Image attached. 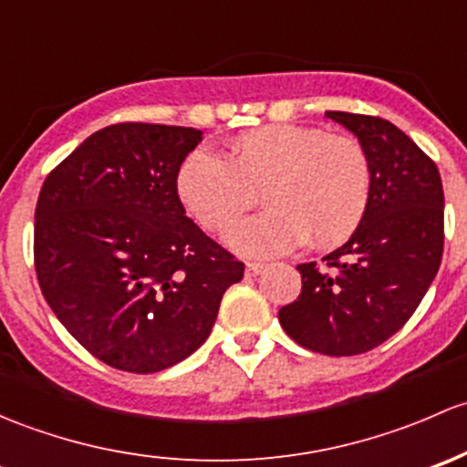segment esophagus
<instances>
[{"label":"esophagus","instance_id":"34e87169","mask_svg":"<svg viewBox=\"0 0 467 467\" xmlns=\"http://www.w3.org/2000/svg\"><path fill=\"white\" fill-rule=\"evenodd\" d=\"M265 269V265L263 263H256V261H249L244 263V272H247V276H258V274Z\"/></svg>","mask_w":467,"mask_h":467}]
</instances>
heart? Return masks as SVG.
Listing matches in <instances>:
<instances>
[{
	"label": "heart",
	"mask_w": 467,
	"mask_h": 467,
	"mask_svg": "<svg viewBox=\"0 0 467 467\" xmlns=\"http://www.w3.org/2000/svg\"><path fill=\"white\" fill-rule=\"evenodd\" d=\"M269 206L235 227L229 244L244 256H274L306 238L344 243L371 200V161L362 143L319 128L272 123L232 139L227 160L195 150L177 172V195L204 229L224 234L256 204Z\"/></svg>",
	"instance_id": "heart-1"
}]
</instances>
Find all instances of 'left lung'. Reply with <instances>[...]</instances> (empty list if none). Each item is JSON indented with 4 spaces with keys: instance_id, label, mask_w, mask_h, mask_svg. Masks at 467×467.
<instances>
[{
    "instance_id": "obj_1",
    "label": "left lung",
    "mask_w": 467,
    "mask_h": 467,
    "mask_svg": "<svg viewBox=\"0 0 467 467\" xmlns=\"http://www.w3.org/2000/svg\"><path fill=\"white\" fill-rule=\"evenodd\" d=\"M371 161V200L348 243L296 265L301 295L278 310L283 330L321 355H359L410 321L443 258V184L436 163L379 117L326 112Z\"/></svg>"
}]
</instances>
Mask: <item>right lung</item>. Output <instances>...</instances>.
Here are the masks:
<instances>
[{
  "label": "right lung",
  "mask_w": 467,
  "mask_h": 467,
  "mask_svg": "<svg viewBox=\"0 0 467 467\" xmlns=\"http://www.w3.org/2000/svg\"><path fill=\"white\" fill-rule=\"evenodd\" d=\"M195 128L117 123L45 180L33 256L47 304L94 358L157 373L204 344L244 265L186 218L177 195Z\"/></svg>",
  "instance_id": "add662e5"
}]
</instances>
